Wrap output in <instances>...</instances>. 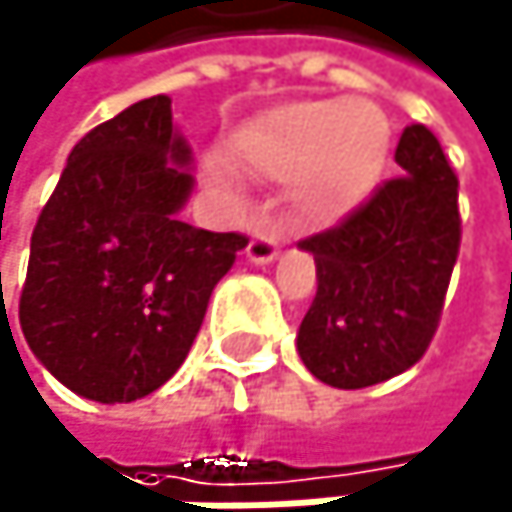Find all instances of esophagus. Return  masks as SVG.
I'll use <instances>...</instances> for the list:
<instances>
[{
	"instance_id": "obj_1",
	"label": "esophagus",
	"mask_w": 512,
	"mask_h": 512,
	"mask_svg": "<svg viewBox=\"0 0 512 512\" xmlns=\"http://www.w3.org/2000/svg\"><path fill=\"white\" fill-rule=\"evenodd\" d=\"M245 254H248L251 264H270L276 254H279V239L270 230H258V233L251 236Z\"/></svg>"
}]
</instances>
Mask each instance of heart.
Returning <instances> with one entry per match:
<instances>
[{
    "instance_id": "heart-1",
    "label": "heart",
    "mask_w": 512,
    "mask_h": 512,
    "mask_svg": "<svg viewBox=\"0 0 512 512\" xmlns=\"http://www.w3.org/2000/svg\"><path fill=\"white\" fill-rule=\"evenodd\" d=\"M245 157L273 178H297V197L315 218L355 206L388 154L385 115L367 99L300 102L242 136Z\"/></svg>"
}]
</instances>
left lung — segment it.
Listing matches in <instances>:
<instances>
[{
    "instance_id": "8db88e82",
    "label": "left lung",
    "mask_w": 512,
    "mask_h": 512,
    "mask_svg": "<svg viewBox=\"0 0 512 512\" xmlns=\"http://www.w3.org/2000/svg\"><path fill=\"white\" fill-rule=\"evenodd\" d=\"M385 178L340 224L300 239L318 291L297 352L334 388H367L410 370L428 352L458 261V175L425 124L400 133Z\"/></svg>"
}]
</instances>
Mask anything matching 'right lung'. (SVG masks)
I'll use <instances>...</instances> for the list:
<instances>
[{
	"mask_svg": "<svg viewBox=\"0 0 512 512\" xmlns=\"http://www.w3.org/2000/svg\"><path fill=\"white\" fill-rule=\"evenodd\" d=\"M157 93L93 127L32 230L20 291L29 349L99 404L157 391L188 358L215 285L248 245L178 221L194 178Z\"/></svg>",
	"mask_w": 512,
	"mask_h": 512,
	"instance_id": "obj_1",
	"label": "right lung"
}]
</instances>
